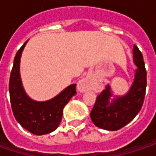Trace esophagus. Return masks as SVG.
Returning a JSON list of instances; mask_svg holds the SVG:
<instances>
[{"label": "esophagus", "mask_w": 156, "mask_h": 156, "mask_svg": "<svg viewBox=\"0 0 156 156\" xmlns=\"http://www.w3.org/2000/svg\"><path fill=\"white\" fill-rule=\"evenodd\" d=\"M78 89L80 92H86L92 89V85L90 82V78L88 77L82 78L78 83Z\"/></svg>", "instance_id": "esophagus-1"}]
</instances>
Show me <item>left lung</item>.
Masks as SVG:
<instances>
[{
  "instance_id": "8db88e82",
  "label": "left lung",
  "mask_w": 156,
  "mask_h": 156,
  "mask_svg": "<svg viewBox=\"0 0 156 156\" xmlns=\"http://www.w3.org/2000/svg\"><path fill=\"white\" fill-rule=\"evenodd\" d=\"M133 59L137 69L128 92L110 100L112 92L110 85H108L97 98L90 117L94 125L101 129L116 131L124 127L142 108L146 89V70L143 55L136 45L133 48Z\"/></svg>"
}]
</instances>
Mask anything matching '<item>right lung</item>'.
<instances>
[{
  "instance_id": "right-lung-1",
  "label": "right lung",
  "mask_w": 156,
  "mask_h": 156,
  "mask_svg": "<svg viewBox=\"0 0 156 156\" xmlns=\"http://www.w3.org/2000/svg\"><path fill=\"white\" fill-rule=\"evenodd\" d=\"M27 41L18 50L10 76L9 91L12 109L18 123L33 135L42 136L58 128L62 119L63 108L77 93L76 84L66 87L55 98L39 102L25 92L20 75V61Z\"/></svg>"
}]
</instances>
